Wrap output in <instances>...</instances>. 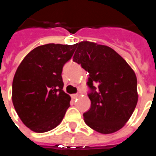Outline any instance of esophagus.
<instances>
[{
  "instance_id": "1",
  "label": "esophagus",
  "mask_w": 156,
  "mask_h": 156,
  "mask_svg": "<svg viewBox=\"0 0 156 156\" xmlns=\"http://www.w3.org/2000/svg\"><path fill=\"white\" fill-rule=\"evenodd\" d=\"M78 96H79V95H78V94H73V95H71V97H72V99H73V100H74V99H76V98H78Z\"/></svg>"
}]
</instances>
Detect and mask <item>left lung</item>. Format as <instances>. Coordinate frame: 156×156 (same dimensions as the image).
Returning a JSON list of instances; mask_svg holds the SVG:
<instances>
[{
	"label": "left lung",
	"instance_id": "1",
	"mask_svg": "<svg viewBox=\"0 0 156 156\" xmlns=\"http://www.w3.org/2000/svg\"><path fill=\"white\" fill-rule=\"evenodd\" d=\"M73 61L89 74L90 108L85 123L100 133L116 132L133 114L138 103L137 78L128 63L112 48L83 41L75 44Z\"/></svg>",
	"mask_w": 156,
	"mask_h": 156
}]
</instances>
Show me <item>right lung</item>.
<instances>
[{
	"label": "right lung",
	"instance_id": "add662e5",
	"mask_svg": "<svg viewBox=\"0 0 156 156\" xmlns=\"http://www.w3.org/2000/svg\"><path fill=\"white\" fill-rule=\"evenodd\" d=\"M75 44H48L35 48L16 70L12 100L19 118L36 133L58 126L69 107L70 96L63 90L61 73Z\"/></svg>",
	"mask_w": 156,
	"mask_h": 156
}]
</instances>
